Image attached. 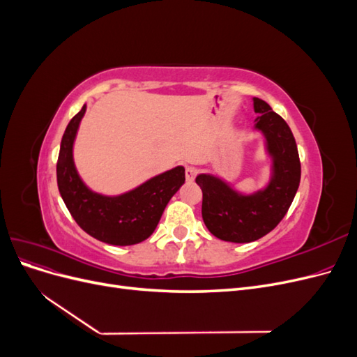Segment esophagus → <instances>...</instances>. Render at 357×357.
<instances>
[{"instance_id": "esophagus-1", "label": "esophagus", "mask_w": 357, "mask_h": 357, "mask_svg": "<svg viewBox=\"0 0 357 357\" xmlns=\"http://www.w3.org/2000/svg\"><path fill=\"white\" fill-rule=\"evenodd\" d=\"M197 172H198V169L195 167H188L186 168V180L189 183H192L193 180H195V177H197Z\"/></svg>"}]
</instances>
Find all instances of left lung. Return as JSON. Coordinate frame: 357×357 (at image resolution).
Here are the masks:
<instances>
[{
	"label": "left lung",
	"mask_w": 357,
	"mask_h": 357,
	"mask_svg": "<svg viewBox=\"0 0 357 357\" xmlns=\"http://www.w3.org/2000/svg\"><path fill=\"white\" fill-rule=\"evenodd\" d=\"M259 116L253 129L264 137L265 153L271 159V176L252 193L236 190L229 181L210 174L197 176L202 190V220L219 240L252 243L271 232L286 215L301 180L296 142L289 125L265 101L253 98Z\"/></svg>",
	"instance_id": "8db88e82"
}]
</instances>
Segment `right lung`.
I'll return each mask as SVG.
<instances>
[{"mask_svg":"<svg viewBox=\"0 0 357 357\" xmlns=\"http://www.w3.org/2000/svg\"><path fill=\"white\" fill-rule=\"evenodd\" d=\"M86 104L63 132L56 177L59 193L80 228L93 238L112 245H132L153 234L169 199L185 183L181 165L158 174L121 195H102L84 185L74 164L73 149Z\"/></svg>","mask_w":357,"mask_h":357,"instance_id":"1","label":"right lung"}]
</instances>
